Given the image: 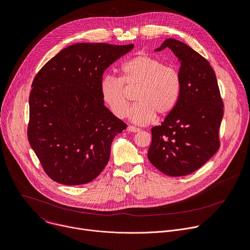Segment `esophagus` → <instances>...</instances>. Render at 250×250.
Wrapping results in <instances>:
<instances>
[{
  "mask_svg": "<svg viewBox=\"0 0 250 250\" xmlns=\"http://www.w3.org/2000/svg\"><path fill=\"white\" fill-rule=\"evenodd\" d=\"M127 131H130V132H139L140 129L138 127H135V126H132V125H128L127 126Z\"/></svg>",
  "mask_w": 250,
  "mask_h": 250,
  "instance_id": "1",
  "label": "esophagus"
}]
</instances>
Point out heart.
I'll list each match as a JSON object with an SVG mask.
<instances>
[{
    "label": "heart",
    "mask_w": 250,
    "mask_h": 250,
    "mask_svg": "<svg viewBox=\"0 0 250 250\" xmlns=\"http://www.w3.org/2000/svg\"><path fill=\"white\" fill-rule=\"evenodd\" d=\"M121 70V78L105 75L100 82L102 100L116 117L126 116L129 105L126 88H137V104L127 115L136 125H146L155 120L156 114L164 118L174 111L182 90V76L176 66L142 54L125 62Z\"/></svg>",
    "instance_id": "b5f03b06"
}]
</instances>
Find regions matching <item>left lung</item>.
<instances>
[{"mask_svg":"<svg viewBox=\"0 0 250 250\" xmlns=\"http://www.w3.org/2000/svg\"><path fill=\"white\" fill-rule=\"evenodd\" d=\"M165 48L181 62L182 90L174 111L161 125L152 127L147 156L165 175L182 177L201 168L218 151L224 103L216 74L205 58L173 38L155 51Z\"/></svg>","mask_w":250,"mask_h":250,"instance_id":"8db88e82","label":"left lung"}]
</instances>
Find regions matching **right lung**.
<instances>
[{
  "label": "right lung",
  "mask_w": 250,
  "mask_h": 250,
  "mask_svg": "<svg viewBox=\"0 0 250 250\" xmlns=\"http://www.w3.org/2000/svg\"><path fill=\"white\" fill-rule=\"evenodd\" d=\"M132 48V44H73L34 77L27 136L53 181L84 185L106 167L112 141L126 125L105 107L100 82L106 68Z\"/></svg>",
  "instance_id": "add662e5"
}]
</instances>
